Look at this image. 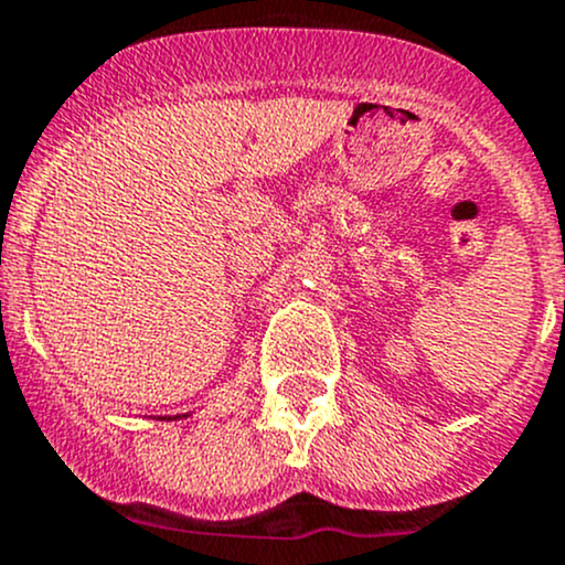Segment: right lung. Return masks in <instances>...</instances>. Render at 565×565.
I'll return each mask as SVG.
<instances>
[{
    "instance_id": "right-lung-1",
    "label": "right lung",
    "mask_w": 565,
    "mask_h": 565,
    "mask_svg": "<svg viewBox=\"0 0 565 565\" xmlns=\"http://www.w3.org/2000/svg\"><path fill=\"white\" fill-rule=\"evenodd\" d=\"M186 417H192V412H186V414H173V417H159V419H162V423H173V419H186Z\"/></svg>"
}]
</instances>
